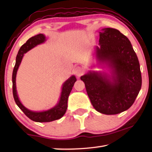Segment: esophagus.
Instances as JSON below:
<instances>
[{"label":"esophagus","instance_id":"esophagus-1","mask_svg":"<svg viewBox=\"0 0 152 152\" xmlns=\"http://www.w3.org/2000/svg\"><path fill=\"white\" fill-rule=\"evenodd\" d=\"M74 73H75V74L77 76H80L84 73V68L81 66L76 67L75 70H74Z\"/></svg>","mask_w":152,"mask_h":152}]
</instances>
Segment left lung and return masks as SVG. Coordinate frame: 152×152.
I'll list each match as a JSON object with an SVG mask.
<instances>
[{
	"mask_svg": "<svg viewBox=\"0 0 152 152\" xmlns=\"http://www.w3.org/2000/svg\"><path fill=\"white\" fill-rule=\"evenodd\" d=\"M97 56L113 68V82L101 74L81 76L92 106L98 112L116 115L132 106L141 88L137 56L130 41L119 30L105 28L100 32Z\"/></svg>",
	"mask_w": 152,
	"mask_h": 152,
	"instance_id": "obj_1",
	"label": "left lung"
}]
</instances>
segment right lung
<instances>
[{"label": "right lung", "mask_w": 152, "mask_h": 152, "mask_svg": "<svg viewBox=\"0 0 152 152\" xmlns=\"http://www.w3.org/2000/svg\"><path fill=\"white\" fill-rule=\"evenodd\" d=\"M45 39V36L43 34H38L37 35L33 36V37L29 38L26 43H24L20 48L19 49V52L17 53V58H16V63L12 72V94H13V97L15 101L19 107L20 110L25 113L26 116L29 118L31 120L35 122H50L53 121L57 120L60 119L61 117L64 116L67 110L68 107V99L69 95H70V92L72 89L74 83L76 81V78L74 76H72L70 79H68L65 83L64 84L62 87V91H61V96L60 101L58 104L56 105L55 107L52 108L46 111L43 112H33L31 110L26 109L23 105L20 102L19 98H18L17 91H16V84H15V79H16V74L18 70V68L21 62L24 53H25L31 49L34 48L38 44H40L43 42H44Z\"/></svg>", "instance_id": "right-lung-1"}]
</instances>
